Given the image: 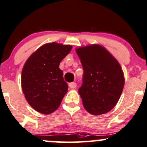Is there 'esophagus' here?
<instances>
[{
  "instance_id": "34e87169",
  "label": "esophagus",
  "mask_w": 147,
  "mask_h": 147,
  "mask_svg": "<svg viewBox=\"0 0 147 147\" xmlns=\"http://www.w3.org/2000/svg\"><path fill=\"white\" fill-rule=\"evenodd\" d=\"M69 86L71 88H75L76 87V84L75 82L70 83V84H69Z\"/></svg>"
}]
</instances>
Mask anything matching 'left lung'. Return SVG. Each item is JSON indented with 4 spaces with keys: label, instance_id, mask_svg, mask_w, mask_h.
<instances>
[{
    "label": "left lung",
    "instance_id": "left-lung-1",
    "mask_svg": "<svg viewBox=\"0 0 147 147\" xmlns=\"http://www.w3.org/2000/svg\"><path fill=\"white\" fill-rule=\"evenodd\" d=\"M84 69L78 88L85 109L94 115L111 111L118 102L124 86L123 72L118 61L102 46L88 45L76 49Z\"/></svg>",
    "mask_w": 147,
    "mask_h": 147
}]
</instances>
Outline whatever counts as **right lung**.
<instances>
[{
	"label": "right lung",
	"mask_w": 147,
	"mask_h": 147,
	"mask_svg": "<svg viewBox=\"0 0 147 147\" xmlns=\"http://www.w3.org/2000/svg\"><path fill=\"white\" fill-rule=\"evenodd\" d=\"M72 49L71 45L52 42L40 46L25 63L21 87L26 101L38 112L56 111L68 91V84L59 69L61 61Z\"/></svg>",
	"instance_id": "right-lung-1"
}]
</instances>
